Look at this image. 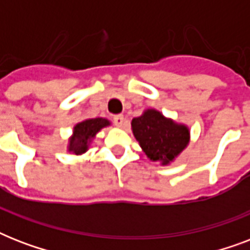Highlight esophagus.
Masks as SVG:
<instances>
[{
    "instance_id": "obj_1",
    "label": "esophagus",
    "mask_w": 250,
    "mask_h": 250,
    "mask_svg": "<svg viewBox=\"0 0 250 250\" xmlns=\"http://www.w3.org/2000/svg\"><path fill=\"white\" fill-rule=\"evenodd\" d=\"M113 122H114V125H118V127H122V125H123V123H125V117H123L122 114L114 115Z\"/></svg>"
}]
</instances>
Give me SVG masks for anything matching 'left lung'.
<instances>
[{"instance_id":"1","label":"left lung","mask_w":250,"mask_h":250,"mask_svg":"<svg viewBox=\"0 0 250 250\" xmlns=\"http://www.w3.org/2000/svg\"><path fill=\"white\" fill-rule=\"evenodd\" d=\"M133 135L145 154L152 161H162L167 165L189 141V131L186 125H175L156 110H148L141 117L132 119Z\"/></svg>"}]
</instances>
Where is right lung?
I'll return each instance as SVG.
<instances>
[{
    "instance_id": "obj_1",
    "label": "right lung",
    "mask_w": 250,
    "mask_h": 250,
    "mask_svg": "<svg viewBox=\"0 0 250 250\" xmlns=\"http://www.w3.org/2000/svg\"><path fill=\"white\" fill-rule=\"evenodd\" d=\"M109 121L104 118H93L80 122L74 127V137L70 140V150L75 154H82L88 149V143L96 133L102 128L109 125Z\"/></svg>"
}]
</instances>
